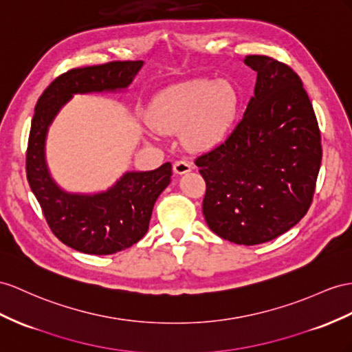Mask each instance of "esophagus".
<instances>
[{
  "label": "esophagus",
  "instance_id": "obj_1",
  "mask_svg": "<svg viewBox=\"0 0 352 352\" xmlns=\"http://www.w3.org/2000/svg\"><path fill=\"white\" fill-rule=\"evenodd\" d=\"M190 169H192V165L188 164L187 160H177L174 164V173L178 174V175L187 174Z\"/></svg>",
  "mask_w": 352,
  "mask_h": 352
}]
</instances>
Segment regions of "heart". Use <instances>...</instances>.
I'll use <instances>...</instances> for the list:
<instances>
[{"label":"heart","mask_w":352,"mask_h":352,"mask_svg":"<svg viewBox=\"0 0 352 352\" xmlns=\"http://www.w3.org/2000/svg\"><path fill=\"white\" fill-rule=\"evenodd\" d=\"M238 107V92L229 82L195 78L160 92L150 107V120L160 132L186 129L187 146L205 148L226 137Z\"/></svg>","instance_id":"1"}]
</instances>
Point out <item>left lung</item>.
Segmentation results:
<instances>
[{
  "label": "left lung",
  "instance_id": "8db88e82",
  "mask_svg": "<svg viewBox=\"0 0 352 352\" xmlns=\"http://www.w3.org/2000/svg\"><path fill=\"white\" fill-rule=\"evenodd\" d=\"M244 62L257 73L254 96L229 137L195 164L206 184L202 212L210 229L235 244L257 245L308 212L322 148L300 77L265 55Z\"/></svg>",
  "mask_w": 352,
  "mask_h": 352
}]
</instances>
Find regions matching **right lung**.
Listing matches in <instances>:
<instances>
[{"mask_svg": "<svg viewBox=\"0 0 352 352\" xmlns=\"http://www.w3.org/2000/svg\"><path fill=\"white\" fill-rule=\"evenodd\" d=\"M141 67L142 60H114L73 68L53 80L35 105L26 178L53 235L86 254H114L146 235L153 206L170 183L173 166L166 162L155 170L126 173L107 192L73 195L60 190L52 179L44 159V141L55 116L74 94L128 87Z\"/></svg>", "mask_w": 352, "mask_h": 352, "instance_id": "1", "label": "right lung"}]
</instances>
